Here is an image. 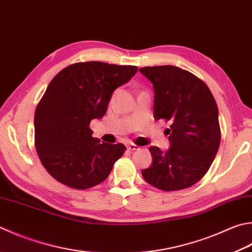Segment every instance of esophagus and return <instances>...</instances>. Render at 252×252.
Listing matches in <instances>:
<instances>
[{"label": "esophagus", "mask_w": 252, "mask_h": 252, "mask_svg": "<svg viewBox=\"0 0 252 252\" xmlns=\"http://www.w3.org/2000/svg\"><path fill=\"white\" fill-rule=\"evenodd\" d=\"M127 149L128 150H130V151H134V150H138L139 149V146H137V145H135V144H127Z\"/></svg>", "instance_id": "1"}]
</instances>
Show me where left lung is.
<instances>
[{"label":"left lung","instance_id":"obj_1","mask_svg":"<svg viewBox=\"0 0 252 252\" xmlns=\"http://www.w3.org/2000/svg\"><path fill=\"white\" fill-rule=\"evenodd\" d=\"M139 71L154 84L155 120L171 123L165 130L169 150L151 146L153 162L142 177L165 192L188 189L206 174L220 144L215 98L203 80L187 70L158 65Z\"/></svg>","mask_w":252,"mask_h":252}]
</instances>
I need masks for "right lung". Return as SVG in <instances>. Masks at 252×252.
<instances>
[{
  "label": "right lung",
  "mask_w": 252,
  "mask_h": 252,
  "mask_svg": "<svg viewBox=\"0 0 252 252\" xmlns=\"http://www.w3.org/2000/svg\"><path fill=\"white\" fill-rule=\"evenodd\" d=\"M137 70L135 65L88 61L68 65L51 80L35 111V147L57 181L85 189L110 175L126 147L101 144L92 137L90 123L105 115L114 90Z\"/></svg>",
  "instance_id": "1"
}]
</instances>
